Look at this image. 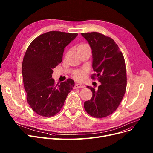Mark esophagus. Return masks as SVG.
I'll list each match as a JSON object with an SVG mask.
<instances>
[{"mask_svg":"<svg viewBox=\"0 0 153 153\" xmlns=\"http://www.w3.org/2000/svg\"><path fill=\"white\" fill-rule=\"evenodd\" d=\"M84 87V85L82 84H76L75 88H83Z\"/></svg>","mask_w":153,"mask_h":153,"instance_id":"obj_1","label":"esophagus"}]
</instances>
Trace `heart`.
Segmentation results:
<instances>
[{"label":"heart","instance_id":"b5f03b06","mask_svg":"<svg viewBox=\"0 0 153 153\" xmlns=\"http://www.w3.org/2000/svg\"><path fill=\"white\" fill-rule=\"evenodd\" d=\"M86 44H82L79 46H85ZM85 76V72L84 71H77L74 74V77L78 80V81H81Z\"/></svg>","mask_w":153,"mask_h":153}]
</instances>
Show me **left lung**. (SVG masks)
<instances>
[{"mask_svg":"<svg viewBox=\"0 0 153 153\" xmlns=\"http://www.w3.org/2000/svg\"><path fill=\"white\" fill-rule=\"evenodd\" d=\"M89 43L92 53V68L101 83L97 90L87 86L92 92L91 100L84 102L85 111L95 118L107 117L117 109L126 87L125 59L113 39L91 32L81 33Z\"/></svg>","mask_w":153,"mask_h":153,"instance_id":"obj_1","label":"left lung"}]
</instances>
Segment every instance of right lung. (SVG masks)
Returning a JSON list of instances; mask_svg holds the SVG:
<instances>
[{
	"instance_id": "1",
	"label": "right lung",
	"mask_w": 153,
	"mask_h": 153,
	"mask_svg": "<svg viewBox=\"0 0 153 153\" xmlns=\"http://www.w3.org/2000/svg\"><path fill=\"white\" fill-rule=\"evenodd\" d=\"M77 35L49 31L36 38L27 48L22 67L24 88L30 107L39 115L57 114L73 89V80L56 85L52 74L62 60L64 48Z\"/></svg>"
}]
</instances>
